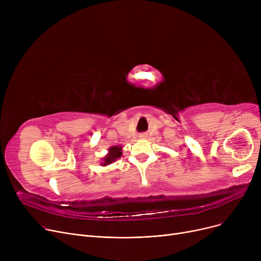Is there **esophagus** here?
<instances>
[{"instance_id":"esophagus-1","label":"esophagus","mask_w":261,"mask_h":261,"mask_svg":"<svg viewBox=\"0 0 261 261\" xmlns=\"http://www.w3.org/2000/svg\"><path fill=\"white\" fill-rule=\"evenodd\" d=\"M146 136H147V134H146V133H143V134H141V135H140V138H141V139H145Z\"/></svg>"}]
</instances>
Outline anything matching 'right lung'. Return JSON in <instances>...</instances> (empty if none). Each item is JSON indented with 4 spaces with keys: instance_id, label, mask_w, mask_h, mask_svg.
I'll return each instance as SVG.
<instances>
[{
    "instance_id": "add662e5",
    "label": "right lung",
    "mask_w": 261,
    "mask_h": 261,
    "mask_svg": "<svg viewBox=\"0 0 261 261\" xmlns=\"http://www.w3.org/2000/svg\"><path fill=\"white\" fill-rule=\"evenodd\" d=\"M121 146H112L109 148V151L108 154L103 158L101 165L102 166H107L110 165V164H112L113 162H115L117 159H119L121 156Z\"/></svg>"
}]
</instances>
